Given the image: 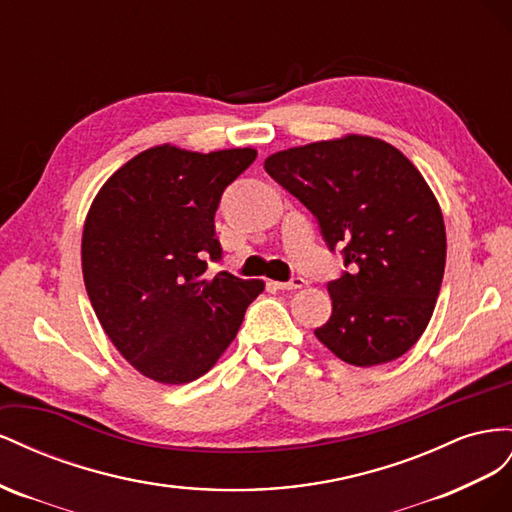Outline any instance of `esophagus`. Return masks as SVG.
Returning <instances> with one entry per match:
<instances>
[{
  "label": "esophagus",
  "instance_id": "1",
  "mask_svg": "<svg viewBox=\"0 0 512 512\" xmlns=\"http://www.w3.org/2000/svg\"><path fill=\"white\" fill-rule=\"evenodd\" d=\"M276 289H302L306 285V281L302 276H291L289 281H274L272 283Z\"/></svg>",
  "mask_w": 512,
  "mask_h": 512
}]
</instances>
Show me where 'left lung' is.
Instances as JSON below:
<instances>
[{
  "instance_id": "8db88e82",
  "label": "left lung",
  "mask_w": 512,
  "mask_h": 512,
  "mask_svg": "<svg viewBox=\"0 0 512 512\" xmlns=\"http://www.w3.org/2000/svg\"><path fill=\"white\" fill-rule=\"evenodd\" d=\"M266 171L317 218L330 251L332 315L315 337L334 356L373 367L403 356L440 296L446 229L420 171L390 143L352 135L276 152Z\"/></svg>"
}]
</instances>
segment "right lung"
Listing matches in <instances>:
<instances>
[{
  "mask_svg": "<svg viewBox=\"0 0 512 512\" xmlns=\"http://www.w3.org/2000/svg\"><path fill=\"white\" fill-rule=\"evenodd\" d=\"M251 148L210 154L169 145L128 160L100 188L81 244L87 296L118 352L160 384L208 373L236 339L264 281L229 272L214 216L225 188L253 165Z\"/></svg>",
  "mask_w": 512,
  "mask_h": 512,
  "instance_id": "1",
  "label": "right lung"
}]
</instances>
